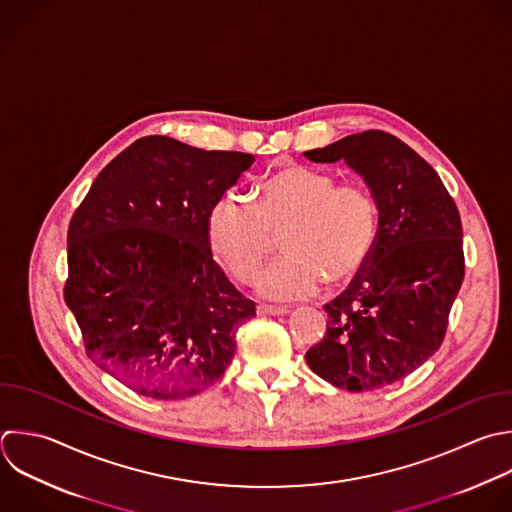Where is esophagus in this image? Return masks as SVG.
Returning a JSON list of instances; mask_svg holds the SVG:
<instances>
[{
  "instance_id": "obj_1",
  "label": "esophagus",
  "mask_w": 512,
  "mask_h": 512,
  "mask_svg": "<svg viewBox=\"0 0 512 512\" xmlns=\"http://www.w3.org/2000/svg\"><path fill=\"white\" fill-rule=\"evenodd\" d=\"M258 314L260 316H286L288 310L278 308V306H270V304H258Z\"/></svg>"
}]
</instances>
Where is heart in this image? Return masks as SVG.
<instances>
[{
  "label": "heart",
  "instance_id": "b5f03b06",
  "mask_svg": "<svg viewBox=\"0 0 512 512\" xmlns=\"http://www.w3.org/2000/svg\"><path fill=\"white\" fill-rule=\"evenodd\" d=\"M208 244L226 272L252 282L282 236L286 256L258 290L292 302L352 284L366 270L378 238V206L362 184H340L330 170L286 166L256 188V210L236 194L220 196L206 220Z\"/></svg>",
  "mask_w": 512,
  "mask_h": 512
}]
</instances>
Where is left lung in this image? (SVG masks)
<instances>
[{"label": "left lung", "mask_w": 512, "mask_h": 512, "mask_svg": "<svg viewBox=\"0 0 512 512\" xmlns=\"http://www.w3.org/2000/svg\"><path fill=\"white\" fill-rule=\"evenodd\" d=\"M344 160L370 186L378 238L362 276L324 306L326 334L306 352L330 384L366 392L394 384L442 344L464 278L458 208L434 168L382 130L304 152Z\"/></svg>", "instance_id": "obj_1"}]
</instances>
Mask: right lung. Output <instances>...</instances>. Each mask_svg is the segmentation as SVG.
Wrapping results in <instances>:
<instances>
[{"mask_svg":"<svg viewBox=\"0 0 512 512\" xmlns=\"http://www.w3.org/2000/svg\"><path fill=\"white\" fill-rule=\"evenodd\" d=\"M252 162L146 136L98 174L76 208L64 298L88 358L130 390L182 400L230 366L256 304L212 260L206 220Z\"/></svg>","mask_w":512,"mask_h":512,"instance_id":"obj_1","label":"right lung"}]
</instances>
